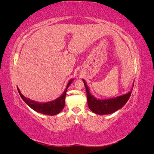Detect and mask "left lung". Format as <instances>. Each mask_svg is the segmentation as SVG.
<instances>
[{
	"label": "left lung",
	"mask_w": 154,
	"mask_h": 154,
	"mask_svg": "<svg viewBox=\"0 0 154 154\" xmlns=\"http://www.w3.org/2000/svg\"><path fill=\"white\" fill-rule=\"evenodd\" d=\"M82 80L86 88L88 108L92 112L98 115L112 114L122 109L128 101L132 93V91H130L127 94L114 97L113 98L99 99L96 97L91 92L85 80L83 79H82ZM133 87L134 83L132 84V87ZM132 87L131 89H132Z\"/></svg>",
	"instance_id": "obj_1"
}]
</instances>
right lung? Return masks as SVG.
<instances>
[{
  "label": "right lung",
  "instance_id": "right-lung-1",
  "mask_svg": "<svg viewBox=\"0 0 154 154\" xmlns=\"http://www.w3.org/2000/svg\"><path fill=\"white\" fill-rule=\"evenodd\" d=\"M74 80V79L72 78L68 82L66 89L64 90L62 96H60L58 98L54 100L46 102V103L35 101L29 98H27V97H25L22 94L18 87L17 89L23 101H24L29 107H31L32 110H34L35 111L37 112H39L43 114L54 116L58 114L63 109L65 106V99H66V95L67 88L72 83Z\"/></svg>",
  "mask_w": 154,
  "mask_h": 154
}]
</instances>
